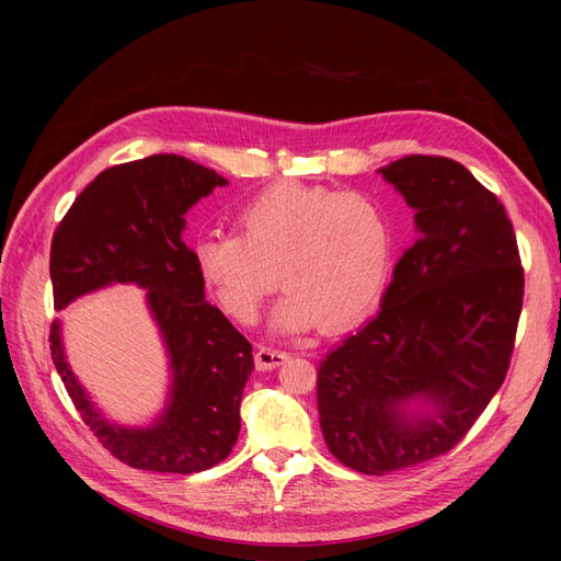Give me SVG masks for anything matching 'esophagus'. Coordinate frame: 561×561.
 Masks as SVG:
<instances>
[{
  "mask_svg": "<svg viewBox=\"0 0 561 561\" xmlns=\"http://www.w3.org/2000/svg\"><path fill=\"white\" fill-rule=\"evenodd\" d=\"M287 358H290V353H285L280 348L257 346V353H254V365H257V369H274L283 365Z\"/></svg>",
  "mask_w": 561,
  "mask_h": 561,
  "instance_id": "esophagus-1",
  "label": "esophagus"
}]
</instances>
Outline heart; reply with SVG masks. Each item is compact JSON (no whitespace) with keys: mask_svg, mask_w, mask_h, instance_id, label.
<instances>
[{"mask_svg":"<svg viewBox=\"0 0 561 561\" xmlns=\"http://www.w3.org/2000/svg\"><path fill=\"white\" fill-rule=\"evenodd\" d=\"M239 227L194 245L201 280L233 320H260L283 280L278 332H342L375 309L393 260V227L377 201L280 182L243 203Z\"/></svg>","mask_w":561,"mask_h":561,"instance_id":"1","label":"heart"}]
</instances>
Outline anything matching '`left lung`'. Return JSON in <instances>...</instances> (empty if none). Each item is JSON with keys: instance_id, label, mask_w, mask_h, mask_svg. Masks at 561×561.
Instances as JSON below:
<instances>
[{"instance_id": "8db88e82", "label": "left lung", "mask_w": 561, "mask_h": 561, "mask_svg": "<svg viewBox=\"0 0 561 561\" xmlns=\"http://www.w3.org/2000/svg\"><path fill=\"white\" fill-rule=\"evenodd\" d=\"M414 210L416 241L381 311L318 367V414L344 466L386 474L449 451L501 388L524 297L503 203L445 157L379 168Z\"/></svg>"}]
</instances>
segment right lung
<instances>
[{
  "label": "right lung",
  "instance_id": "obj_1",
  "mask_svg": "<svg viewBox=\"0 0 561 561\" xmlns=\"http://www.w3.org/2000/svg\"><path fill=\"white\" fill-rule=\"evenodd\" d=\"M225 184L210 168L178 154L112 165L77 196L50 243L56 311L114 283L147 290L171 369L168 402L149 426H118L98 410L65 358L60 320L48 339L83 423L130 468L201 472L225 461L239 439L252 346L206 301L194 250L184 243L186 210Z\"/></svg>",
  "mask_w": 561,
  "mask_h": 561
}]
</instances>
